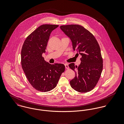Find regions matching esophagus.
I'll list each match as a JSON object with an SVG mask.
<instances>
[{
    "mask_svg": "<svg viewBox=\"0 0 124 124\" xmlns=\"http://www.w3.org/2000/svg\"><path fill=\"white\" fill-rule=\"evenodd\" d=\"M64 65H65V68L66 69H69V66H68V63H65L64 64Z\"/></svg>",
    "mask_w": 124,
    "mask_h": 124,
    "instance_id": "1",
    "label": "esophagus"
}]
</instances>
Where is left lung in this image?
<instances>
[{
	"label": "left lung",
	"instance_id": "left-lung-1",
	"mask_svg": "<svg viewBox=\"0 0 124 124\" xmlns=\"http://www.w3.org/2000/svg\"><path fill=\"white\" fill-rule=\"evenodd\" d=\"M62 31L71 40L74 51L81 55L78 66L71 63L69 66L75 72L70 81L71 87L80 93H86L94 88L103 70L101 50L96 39L90 31L79 25L60 26Z\"/></svg>",
	"mask_w": 124,
	"mask_h": 124
}]
</instances>
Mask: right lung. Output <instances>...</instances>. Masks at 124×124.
<instances>
[{
  "instance_id": "obj_1",
  "label": "right lung",
  "mask_w": 124,
  "mask_h": 124,
  "mask_svg": "<svg viewBox=\"0 0 124 124\" xmlns=\"http://www.w3.org/2000/svg\"><path fill=\"white\" fill-rule=\"evenodd\" d=\"M59 25L44 24L39 27L26 39L21 52L22 69L30 84L41 92L54 88L62 73L64 71L63 64H50L42 56L51 32Z\"/></svg>"
}]
</instances>
